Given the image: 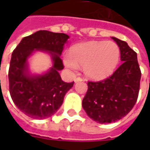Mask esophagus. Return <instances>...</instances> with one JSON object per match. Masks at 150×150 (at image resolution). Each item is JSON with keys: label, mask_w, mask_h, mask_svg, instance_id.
<instances>
[{"label": "esophagus", "mask_w": 150, "mask_h": 150, "mask_svg": "<svg viewBox=\"0 0 150 150\" xmlns=\"http://www.w3.org/2000/svg\"><path fill=\"white\" fill-rule=\"evenodd\" d=\"M81 81H83V79L81 78H79V77L74 79V82H75V83H78V82H81Z\"/></svg>", "instance_id": "obj_1"}]
</instances>
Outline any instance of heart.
I'll return each mask as SVG.
<instances>
[{
  "mask_svg": "<svg viewBox=\"0 0 150 150\" xmlns=\"http://www.w3.org/2000/svg\"><path fill=\"white\" fill-rule=\"evenodd\" d=\"M120 60V50L112 42H88L73 46L69 55L63 57L65 66L71 70H77L83 66L87 78L94 80L110 76Z\"/></svg>",
  "mask_w": 150,
  "mask_h": 150,
  "instance_id": "b5f03b06",
  "label": "heart"
}]
</instances>
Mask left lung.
<instances>
[{"label":"left lung","mask_w":150,"mask_h":150,"mask_svg":"<svg viewBox=\"0 0 150 150\" xmlns=\"http://www.w3.org/2000/svg\"><path fill=\"white\" fill-rule=\"evenodd\" d=\"M123 62L112 76L99 82H88L83 108L90 118L99 124L116 122L134 106L139 91L141 72L137 53L128 43L113 38Z\"/></svg>","instance_id":"obj_1"}]
</instances>
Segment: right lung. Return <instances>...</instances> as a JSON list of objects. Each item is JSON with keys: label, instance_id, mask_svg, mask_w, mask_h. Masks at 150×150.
<instances>
[{"label": "right lung", "instance_id": "right-lung-1", "mask_svg": "<svg viewBox=\"0 0 150 150\" xmlns=\"http://www.w3.org/2000/svg\"><path fill=\"white\" fill-rule=\"evenodd\" d=\"M68 38L64 33L38 31L22 38L11 54L8 73L10 94L15 105L30 118L44 119L52 116L73 86L74 82H63L59 74L63 69L60 56ZM38 50L51 56L53 66L42 74H32L28 58Z\"/></svg>", "mask_w": 150, "mask_h": 150}]
</instances>
